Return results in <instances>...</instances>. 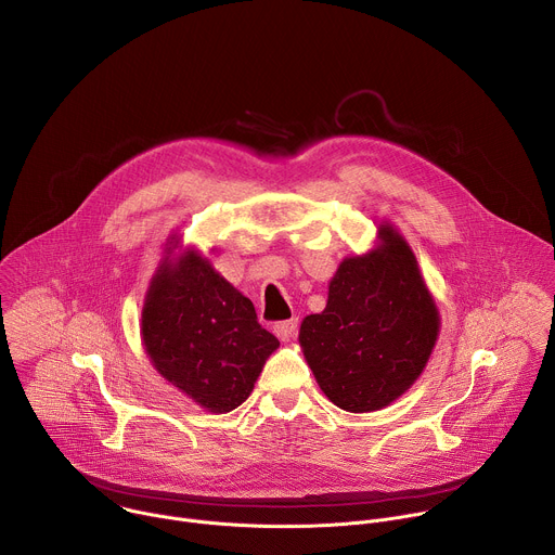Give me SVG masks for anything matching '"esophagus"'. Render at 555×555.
<instances>
[{
	"label": "esophagus",
	"instance_id": "1",
	"mask_svg": "<svg viewBox=\"0 0 555 555\" xmlns=\"http://www.w3.org/2000/svg\"><path fill=\"white\" fill-rule=\"evenodd\" d=\"M296 332H298V319H289V321H283V323H276V325H274V334H276L283 343L294 340Z\"/></svg>",
	"mask_w": 555,
	"mask_h": 555
}]
</instances>
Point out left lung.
<instances>
[{
	"label": "left lung",
	"instance_id": "8db88e82",
	"mask_svg": "<svg viewBox=\"0 0 555 555\" xmlns=\"http://www.w3.org/2000/svg\"><path fill=\"white\" fill-rule=\"evenodd\" d=\"M439 330V307L413 248L382 219L373 248L340 261L325 309L305 315L298 343L330 402L373 413L417 382Z\"/></svg>",
	"mask_w": 555,
	"mask_h": 555
}]
</instances>
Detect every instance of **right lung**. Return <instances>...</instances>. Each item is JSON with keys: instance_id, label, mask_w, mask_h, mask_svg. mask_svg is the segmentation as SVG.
<instances>
[{"instance_id": "1", "label": "right lung", "mask_w": 555, "mask_h": 555, "mask_svg": "<svg viewBox=\"0 0 555 555\" xmlns=\"http://www.w3.org/2000/svg\"><path fill=\"white\" fill-rule=\"evenodd\" d=\"M140 338L151 366L199 409L221 415L248 400L279 340L255 305L197 246L167 236L142 302Z\"/></svg>"}]
</instances>
